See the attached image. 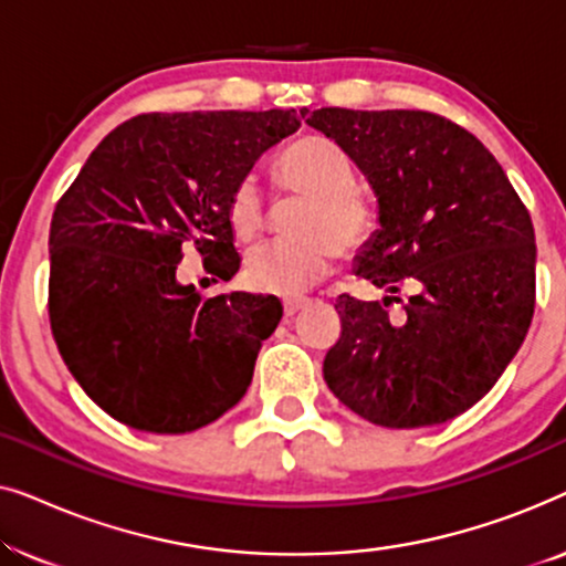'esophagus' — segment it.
<instances>
[{
  "label": "esophagus",
  "instance_id": "1",
  "mask_svg": "<svg viewBox=\"0 0 566 566\" xmlns=\"http://www.w3.org/2000/svg\"><path fill=\"white\" fill-rule=\"evenodd\" d=\"M304 306H308V298H285V301H283V312H285V316H296Z\"/></svg>",
  "mask_w": 566,
  "mask_h": 566
}]
</instances>
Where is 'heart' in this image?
<instances>
[{
  "instance_id": "heart-1",
  "label": "heart",
  "mask_w": 566,
  "mask_h": 566,
  "mask_svg": "<svg viewBox=\"0 0 566 566\" xmlns=\"http://www.w3.org/2000/svg\"><path fill=\"white\" fill-rule=\"evenodd\" d=\"M275 177L285 190L306 198L293 221L298 237L252 247L244 277L260 293L298 296L329 273L335 252L345 254L366 242L376 227V206L355 188L353 161L322 136H304L285 146L275 159ZM227 216L242 242L260 234L265 200L252 177L231 190Z\"/></svg>"
}]
</instances>
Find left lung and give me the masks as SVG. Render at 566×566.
Masks as SVG:
<instances>
[{"mask_svg": "<svg viewBox=\"0 0 566 566\" xmlns=\"http://www.w3.org/2000/svg\"><path fill=\"white\" fill-rule=\"evenodd\" d=\"M378 200L355 275L381 301L337 298L324 381L363 420L428 428L474 407L515 358L536 304L531 213L490 149L424 111H301ZM401 284L416 293L391 317Z\"/></svg>", "mask_w": 566, "mask_h": 566, "instance_id": "obj_1", "label": "left lung"}]
</instances>
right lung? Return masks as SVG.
<instances>
[{
	"label": "right lung",
	"instance_id": "1",
	"mask_svg": "<svg viewBox=\"0 0 566 566\" xmlns=\"http://www.w3.org/2000/svg\"><path fill=\"white\" fill-rule=\"evenodd\" d=\"M296 111L149 113L111 130L51 221L49 314L87 397L128 428L180 436L219 420L250 389L275 296L203 298L177 281L185 247L216 281L239 270L229 196Z\"/></svg>",
	"mask_w": 566,
	"mask_h": 566
}]
</instances>
